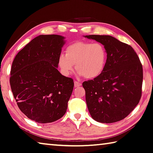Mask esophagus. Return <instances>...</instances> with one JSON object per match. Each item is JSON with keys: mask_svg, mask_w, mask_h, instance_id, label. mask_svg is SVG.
<instances>
[{"mask_svg": "<svg viewBox=\"0 0 153 153\" xmlns=\"http://www.w3.org/2000/svg\"><path fill=\"white\" fill-rule=\"evenodd\" d=\"M74 86H75V87H78V86H80L82 85V84H81L79 82H78V81H74Z\"/></svg>", "mask_w": 153, "mask_h": 153, "instance_id": "esophagus-1", "label": "esophagus"}]
</instances>
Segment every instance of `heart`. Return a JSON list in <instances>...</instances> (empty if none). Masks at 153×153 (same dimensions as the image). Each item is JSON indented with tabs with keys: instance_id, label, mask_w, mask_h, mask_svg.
<instances>
[{
	"instance_id": "heart-1",
	"label": "heart",
	"mask_w": 153,
	"mask_h": 153,
	"mask_svg": "<svg viewBox=\"0 0 153 153\" xmlns=\"http://www.w3.org/2000/svg\"><path fill=\"white\" fill-rule=\"evenodd\" d=\"M106 59V50L101 43L76 42L67 47L65 55H59L58 64L65 75L73 72L75 65L80 76L94 79L104 71Z\"/></svg>"
}]
</instances>
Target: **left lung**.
Wrapping results in <instances>:
<instances>
[{"label":"left lung","instance_id":"obj_1","mask_svg":"<svg viewBox=\"0 0 153 153\" xmlns=\"http://www.w3.org/2000/svg\"><path fill=\"white\" fill-rule=\"evenodd\" d=\"M104 46V70L94 80L82 83L92 117L104 123L122 120L139 104L142 95L143 67L131 45L110 36L89 35Z\"/></svg>","mask_w":153,"mask_h":153}]
</instances>
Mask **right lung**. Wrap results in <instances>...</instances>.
<instances>
[{"mask_svg": "<svg viewBox=\"0 0 153 153\" xmlns=\"http://www.w3.org/2000/svg\"><path fill=\"white\" fill-rule=\"evenodd\" d=\"M59 35H40L16 55L10 84L21 111L36 122L57 121L67 110L74 82L57 70L58 59L65 44Z\"/></svg>", "mask_w": 153, "mask_h": 153, "instance_id": "obj_1", "label": "right lung"}]
</instances>
